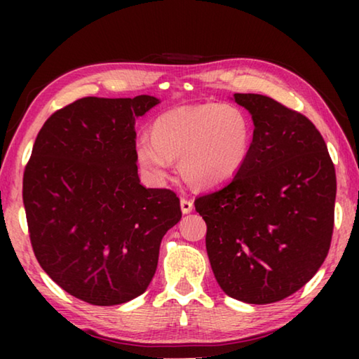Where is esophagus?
I'll return each mask as SVG.
<instances>
[{
    "label": "esophagus",
    "mask_w": 359,
    "mask_h": 359,
    "mask_svg": "<svg viewBox=\"0 0 359 359\" xmlns=\"http://www.w3.org/2000/svg\"><path fill=\"white\" fill-rule=\"evenodd\" d=\"M180 209H182V212H184V214H190V212L193 210V203L190 201V199L182 198L180 199Z\"/></svg>",
    "instance_id": "1"
}]
</instances>
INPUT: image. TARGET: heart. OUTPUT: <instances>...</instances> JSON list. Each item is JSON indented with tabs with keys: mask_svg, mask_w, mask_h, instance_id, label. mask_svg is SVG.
Here are the masks:
<instances>
[{
	"mask_svg": "<svg viewBox=\"0 0 359 359\" xmlns=\"http://www.w3.org/2000/svg\"><path fill=\"white\" fill-rule=\"evenodd\" d=\"M253 145V126L241 107L220 102L182 106L158 115L151 137L136 142L137 160L155 180H165L172 158L190 184L212 188L238 174Z\"/></svg>",
	"mask_w": 359,
	"mask_h": 359,
	"instance_id": "1",
	"label": "heart"
}]
</instances>
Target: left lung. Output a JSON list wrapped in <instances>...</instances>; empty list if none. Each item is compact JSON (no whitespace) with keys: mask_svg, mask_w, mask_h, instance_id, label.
Here are the masks:
<instances>
[{"mask_svg":"<svg viewBox=\"0 0 359 359\" xmlns=\"http://www.w3.org/2000/svg\"><path fill=\"white\" fill-rule=\"evenodd\" d=\"M253 120L244 168L196 198L205 248L220 288L234 299L271 304L317 274L331 245L336 171L315 125L269 96L236 93Z\"/></svg>","mask_w":359,"mask_h":359,"instance_id":"left-lung-1","label":"left lung"}]
</instances>
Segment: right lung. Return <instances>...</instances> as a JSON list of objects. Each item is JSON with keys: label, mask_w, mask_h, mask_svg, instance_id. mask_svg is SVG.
<instances>
[{"label": "right lung", "mask_w": 359, "mask_h": 359, "mask_svg": "<svg viewBox=\"0 0 359 359\" xmlns=\"http://www.w3.org/2000/svg\"><path fill=\"white\" fill-rule=\"evenodd\" d=\"M155 96H88L42 126L23 174L29 239L42 269L93 306L141 296L155 276L163 236L182 218L166 188L137 175L136 121Z\"/></svg>", "instance_id": "add662e5"}]
</instances>
